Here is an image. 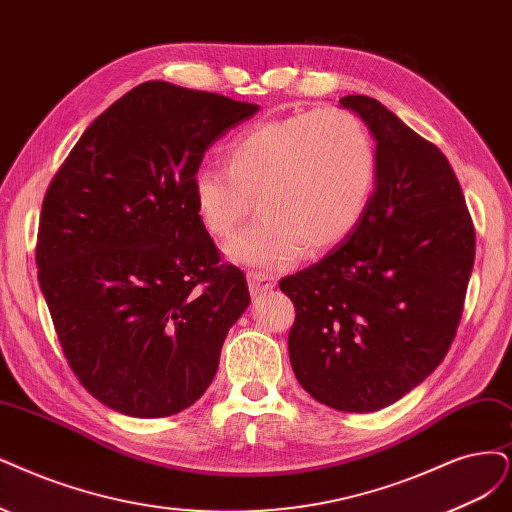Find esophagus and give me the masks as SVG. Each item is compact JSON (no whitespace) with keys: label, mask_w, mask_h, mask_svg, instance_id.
<instances>
[{"label":"esophagus","mask_w":512,"mask_h":512,"mask_svg":"<svg viewBox=\"0 0 512 512\" xmlns=\"http://www.w3.org/2000/svg\"><path fill=\"white\" fill-rule=\"evenodd\" d=\"M274 287H276V282H274L272 278H268L266 274H257V272L249 274V289H251V293H253L255 297L272 291Z\"/></svg>","instance_id":"1"}]
</instances>
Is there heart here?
Returning <instances> with one entry per match:
<instances>
[{
	"label": "heart",
	"instance_id": "1",
	"mask_svg": "<svg viewBox=\"0 0 512 512\" xmlns=\"http://www.w3.org/2000/svg\"><path fill=\"white\" fill-rule=\"evenodd\" d=\"M227 168L202 164L189 196L204 230L232 238L259 200L263 217L230 244V257L272 270L304 253H325L363 219L377 177L365 124L342 109L263 122L227 147Z\"/></svg>",
	"mask_w": 512,
	"mask_h": 512
}]
</instances>
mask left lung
Wrapping results in <instances>:
<instances>
[{"instance_id": "1", "label": "left lung", "mask_w": 512, "mask_h": 512, "mask_svg": "<svg viewBox=\"0 0 512 512\" xmlns=\"http://www.w3.org/2000/svg\"><path fill=\"white\" fill-rule=\"evenodd\" d=\"M375 141L377 177L356 230L314 266L280 280L295 306L291 367L337 411L396 403L441 365L464 308L475 230L439 147L380 101L339 99Z\"/></svg>"}]
</instances>
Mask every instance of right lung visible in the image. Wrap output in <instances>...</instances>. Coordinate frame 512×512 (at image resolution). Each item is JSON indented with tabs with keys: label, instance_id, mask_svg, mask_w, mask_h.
<instances>
[{
	"label": "right lung",
	"instance_id": "right-lung-1",
	"mask_svg": "<svg viewBox=\"0 0 512 512\" xmlns=\"http://www.w3.org/2000/svg\"><path fill=\"white\" fill-rule=\"evenodd\" d=\"M257 111L145 82L84 130L48 187L37 278L73 373L113 411L166 418L194 405L251 304L196 217L189 179Z\"/></svg>",
	"mask_w": 512,
	"mask_h": 512
}]
</instances>
